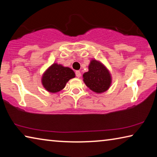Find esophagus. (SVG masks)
I'll use <instances>...</instances> for the list:
<instances>
[{"label": "esophagus", "mask_w": 157, "mask_h": 157, "mask_svg": "<svg viewBox=\"0 0 157 157\" xmlns=\"http://www.w3.org/2000/svg\"><path fill=\"white\" fill-rule=\"evenodd\" d=\"M75 75H76L77 78H80V77H81V73L79 72V71H75Z\"/></svg>", "instance_id": "1"}]
</instances>
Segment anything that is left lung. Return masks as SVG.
Here are the masks:
<instances>
[{
  "label": "left lung",
  "instance_id": "8db88e82",
  "mask_svg": "<svg viewBox=\"0 0 157 157\" xmlns=\"http://www.w3.org/2000/svg\"><path fill=\"white\" fill-rule=\"evenodd\" d=\"M84 83L89 88L96 93H102L110 86V74L102 63L92 60L89 66L88 72L83 75Z\"/></svg>",
  "mask_w": 157,
  "mask_h": 157
}]
</instances>
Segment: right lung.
<instances>
[{
  "label": "right lung",
  "mask_w": 157,
  "mask_h": 157,
  "mask_svg": "<svg viewBox=\"0 0 157 157\" xmlns=\"http://www.w3.org/2000/svg\"><path fill=\"white\" fill-rule=\"evenodd\" d=\"M75 78L72 69L54 63L42 78V84L48 91L56 93L62 90L69 79Z\"/></svg>",
  "instance_id": "1"
}]
</instances>
